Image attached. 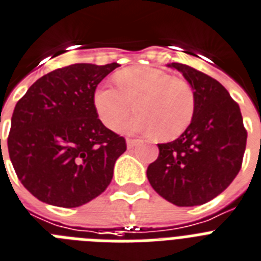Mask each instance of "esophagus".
Listing matches in <instances>:
<instances>
[{
	"mask_svg": "<svg viewBox=\"0 0 261 261\" xmlns=\"http://www.w3.org/2000/svg\"><path fill=\"white\" fill-rule=\"evenodd\" d=\"M139 140H133V139H126V146H128V149H132L135 148L137 144H139Z\"/></svg>",
	"mask_w": 261,
	"mask_h": 261,
	"instance_id": "obj_1",
	"label": "esophagus"
}]
</instances>
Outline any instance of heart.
Returning a JSON list of instances; mask_svg holds the SVG:
<instances>
[{
	"mask_svg": "<svg viewBox=\"0 0 261 261\" xmlns=\"http://www.w3.org/2000/svg\"><path fill=\"white\" fill-rule=\"evenodd\" d=\"M116 80L119 88L104 84L93 95V106L106 126L117 128L132 112L133 104L137 115L124 125L128 132L154 135L166 141L190 125L197 97L188 80L146 66L124 68Z\"/></svg>",
	"mask_w": 261,
	"mask_h": 261,
	"instance_id": "b5f03b06",
	"label": "heart"
}]
</instances>
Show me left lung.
I'll list each match as a JSON object with an SVG mask.
<instances>
[{"label": "left lung", "mask_w": 261, "mask_h": 261, "mask_svg": "<svg viewBox=\"0 0 261 261\" xmlns=\"http://www.w3.org/2000/svg\"><path fill=\"white\" fill-rule=\"evenodd\" d=\"M193 86L197 108L177 140L158 144L146 175L158 194L179 207L199 206L226 190L242 168L247 130L238 103L218 80L193 67L168 64Z\"/></svg>", "instance_id": "1"}]
</instances>
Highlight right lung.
Here are the masks:
<instances>
[{
  "label": "right lung",
  "mask_w": 261,
  "mask_h": 261,
  "mask_svg": "<svg viewBox=\"0 0 261 261\" xmlns=\"http://www.w3.org/2000/svg\"><path fill=\"white\" fill-rule=\"evenodd\" d=\"M76 63L38 79L14 108L8 137L17 177L44 203L79 207L108 188L124 137L97 117V84L117 68Z\"/></svg>",
  "instance_id": "1"
}]
</instances>
